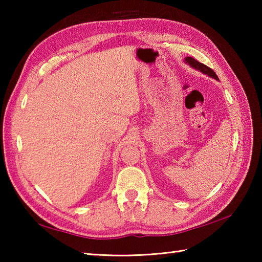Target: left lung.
I'll return each mask as SVG.
<instances>
[{"mask_svg":"<svg viewBox=\"0 0 262 262\" xmlns=\"http://www.w3.org/2000/svg\"><path fill=\"white\" fill-rule=\"evenodd\" d=\"M185 63H187L188 65H190L192 69L197 70L199 72H202L203 74L208 75L209 77H213V79H215V80H219V77H217L216 73H215L213 70L209 69L208 66H206L203 63H199L198 60H196L194 58H192V57H185Z\"/></svg>","mask_w":262,"mask_h":262,"instance_id":"8db88e82","label":"left lung"}]
</instances>
